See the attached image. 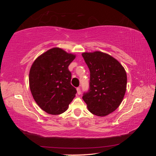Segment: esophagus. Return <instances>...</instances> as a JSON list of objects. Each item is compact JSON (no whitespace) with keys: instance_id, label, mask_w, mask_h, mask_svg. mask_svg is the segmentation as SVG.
<instances>
[{"instance_id":"34e87169","label":"esophagus","mask_w":156,"mask_h":156,"mask_svg":"<svg viewBox=\"0 0 156 156\" xmlns=\"http://www.w3.org/2000/svg\"><path fill=\"white\" fill-rule=\"evenodd\" d=\"M77 94H78V95H80V94H81V90H80V87H78L77 89Z\"/></svg>"}]
</instances>
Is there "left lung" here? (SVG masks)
<instances>
[{"mask_svg":"<svg viewBox=\"0 0 156 156\" xmlns=\"http://www.w3.org/2000/svg\"><path fill=\"white\" fill-rule=\"evenodd\" d=\"M90 72L89 90L83 99L89 112L98 116L109 114L119 107L126 88L125 69L114 58L95 51L82 54Z\"/></svg>","mask_w":156,"mask_h":156,"instance_id":"obj_1","label":"left lung"}]
</instances>
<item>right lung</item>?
Returning a JSON list of instances; mask_svg holds the SVG:
<instances>
[{
	"instance_id": "add662e5",
	"label": "right lung",
	"mask_w": 156,
	"mask_h": 156,
	"mask_svg": "<svg viewBox=\"0 0 156 156\" xmlns=\"http://www.w3.org/2000/svg\"><path fill=\"white\" fill-rule=\"evenodd\" d=\"M60 48H52L37 58L29 76L34 99L47 113L58 115L67 109L77 93L71 84L68 67L75 58Z\"/></svg>"
}]
</instances>
